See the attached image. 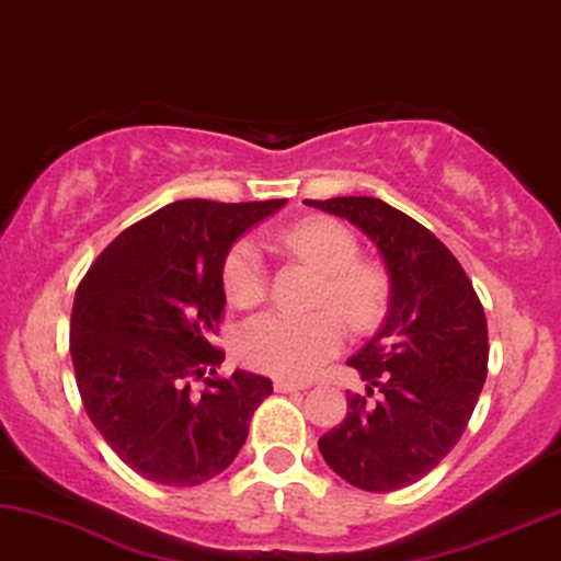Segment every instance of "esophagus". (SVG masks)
<instances>
[{"instance_id": "1", "label": "esophagus", "mask_w": 561, "mask_h": 561, "mask_svg": "<svg viewBox=\"0 0 561 561\" xmlns=\"http://www.w3.org/2000/svg\"><path fill=\"white\" fill-rule=\"evenodd\" d=\"M305 382H293V379H274V390L276 392H297V390H305Z\"/></svg>"}]
</instances>
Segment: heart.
Masks as SVG:
<instances>
[{
    "label": "heart",
    "instance_id": "1",
    "mask_svg": "<svg viewBox=\"0 0 561 561\" xmlns=\"http://www.w3.org/2000/svg\"><path fill=\"white\" fill-rule=\"evenodd\" d=\"M279 243L297 259L308 261L323 276L318 305L308 316L261 312L245 320L238 333V356L274 377L305 379L323 367L343 343V323L354 331H371L382 323L390 305V276L379 264L358 259V241L335 220L312 218L287 228ZM222 289L236 308H253L266 297V266L256 243L241 241L222 264Z\"/></svg>",
    "mask_w": 561,
    "mask_h": 561
}]
</instances>
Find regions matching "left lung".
I'll use <instances>...</instances> for the list:
<instances>
[{"label":"left lung","mask_w":561,"mask_h":561,"mask_svg":"<svg viewBox=\"0 0 561 561\" xmlns=\"http://www.w3.org/2000/svg\"><path fill=\"white\" fill-rule=\"evenodd\" d=\"M356 226L382 253L390 310L348 358L367 398L320 436L325 465L367 492L408 488L431 472L465 433L488 377V320L454 253L421 222L377 197L305 199ZM377 389L380 400L369 403Z\"/></svg>","instance_id":"1"}]
</instances>
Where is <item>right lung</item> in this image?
Here are the masks:
<instances>
[{"mask_svg":"<svg viewBox=\"0 0 561 561\" xmlns=\"http://www.w3.org/2000/svg\"><path fill=\"white\" fill-rule=\"evenodd\" d=\"M285 199H179L104 249L73 297L71 362L94 428L146 480L194 488L220 474L249 436L272 382L213 346L226 308L222 264L238 238ZM211 375H206V369ZM206 377V390L191 385Z\"/></svg>","mask_w":561,"mask_h":561,"instance_id":"add662e5","label":"right lung"}]
</instances>
